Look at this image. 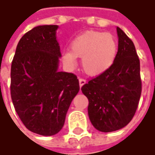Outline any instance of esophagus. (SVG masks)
Instances as JSON below:
<instances>
[{"label": "esophagus", "mask_w": 155, "mask_h": 155, "mask_svg": "<svg viewBox=\"0 0 155 155\" xmlns=\"http://www.w3.org/2000/svg\"><path fill=\"white\" fill-rule=\"evenodd\" d=\"M86 83H87V80H86V79H84V78H79V86H80V87H82V86H84Z\"/></svg>", "instance_id": "1"}]
</instances>
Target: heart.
Masks as SVG:
<instances>
[{
	"mask_svg": "<svg viewBox=\"0 0 155 155\" xmlns=\"http://www.w3.org/2000/svg\"><path fill=\"white\" fill-rule=\"evenodd\" d=\"M118 52V44L110 34L99 31H86L77 35L70 43V50L63 52V61L74 66L77 57L90 76H99L112 66Z\"/></svg>",
	"mask_w": 155,
	"mask_h": 155,
	"instance_id": "obj_1",
	"label": "heart"
}]
</instances>
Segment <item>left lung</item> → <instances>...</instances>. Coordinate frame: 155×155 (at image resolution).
I'll list each match as a JSON object with an SVG mask.
<instances>
[{"instance_id":"1","label":"left lung","mask_w":155,"mask_h":155,"mask_svg":"<svg viewBox=\"0 0 155 155\" xmlns=\"http://www.w3.org/2000/svg\"><path fill=\"white\" fill-rule=\"evenodd\" d=\"M117 34L119 45L114 63L81 88L89 102V120L101 132L127 126L135 115L142 91L140 62L135 45L120 28Z\"/></svg>"}]
</instances>
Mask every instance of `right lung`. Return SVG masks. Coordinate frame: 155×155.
<instances>
[{
    "instance_id": "add662e5",
    "label": "right lung",
    "mask_w": 155,
    "mask_h": 155,
    "mask_svg": "<svg viewBox=\"0 0 155 155\" xmlns=\"http://www.w3.org/2000/svg\"><path fill=\"white\" fill-rule=\"evenodd\" d=\"M59 26H38L19 40L11 63L14 108L30 131L53 136L61 131L69 105L79 91L76 75L59 70Z\"/></svg>"
}]
</instances>
